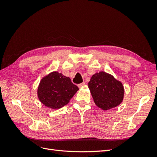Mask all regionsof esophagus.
<instances>
[{"label":"esophagus","mask_w":157,"mask_h":157,"mask_svg":"<svg viewBox=\"0 0 157 157\" xmlns=\"http://www.w3.org/2000/svg\"><path fill=\"white\" fill-rule=\"evenodd\" d=\"M84 85H86V82H82L81 84H79L78 85V88H82L83 86H84Z\"/></svg>","instance_id":"obj_1"}]
</instances>
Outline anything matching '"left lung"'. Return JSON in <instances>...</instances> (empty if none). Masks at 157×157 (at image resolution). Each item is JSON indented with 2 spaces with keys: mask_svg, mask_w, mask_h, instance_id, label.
Listing matches in <instances>:
<instances>
[{
  "mask_svg": "<svg viewBox=\"0 0 157 157\" xmlns=\"http://www.w3.org/2000/svg\"><path fill=\"white\" fill-rule=\"evenodd\" d=\"M88 88L96 105L105 111L120 105L124 98L122 84L103 71L92 76Z\"/></svg>",
  "mask_w": 157,
  "mask_h": 157,
  "instance_id": "obj_1",
  "label": "left lung"
}]
</instances>
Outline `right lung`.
Masks as SVG:
<instances>
[{"label": "right lung", "instance_id": "1", "mask_svg": "<svg viewBox=\"0 0 157 157\" xmlns=\"http://www.w3.org/2000/svg\"><path fill=\"white\" fill-rule=\"evenodd\" d=\"M78 90L69 77L54 71L41 80L37 94L45 106L57 109L67 105Z\"/></svg>", "mask_w": 157, "mask_h": 157}]
</instances>
